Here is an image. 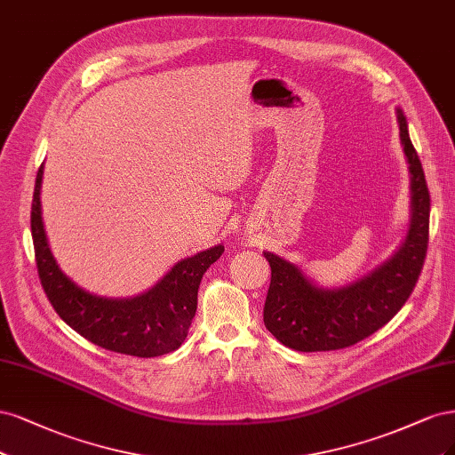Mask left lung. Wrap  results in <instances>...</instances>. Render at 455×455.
<instances>
[{
    "instance_id": "1",
    "label": "left lung",
    "mask_w": 455,
    "mask_h": 455,
    "mask_svg": "<svg viewBox=\"0 0 455 455\" xmlns=\"http://www.w3.org/2000/svg\"><path fill=\"white\" fill-rule=\"evenodd\" d=\"M399 136L410 172V228L399 251L361 280L323 289L307 280L292 262L265 253L270 287L265 325L283 346L297 351H331L354 346L382 329L412 295L429 243L431 198L419 156L397 108Z\"/></svg>"
}]
</instances>
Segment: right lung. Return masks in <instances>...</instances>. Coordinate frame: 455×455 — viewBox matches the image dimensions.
I'll return each instance as SVG.
<instances>
[{"instance_id": "1", "label": "right lung", "mask_w": 455, "mask_h": 455, "mask_svg": "<svg viewBox=\"0 0 455 455\" xmlns=\"http://www.w3.org/2000/svg\"><path fill=\"white\" fill-rule=\"evenodd\" d=\"M43 166L32 200V238L41 287L56 314L89 342L134 357H158L178 349L188 334L204 272L223 255L215 245L180 260L149 291L132 299H106L73 283L56 265L41 217Z\"/></svg>"}]
</instances>
